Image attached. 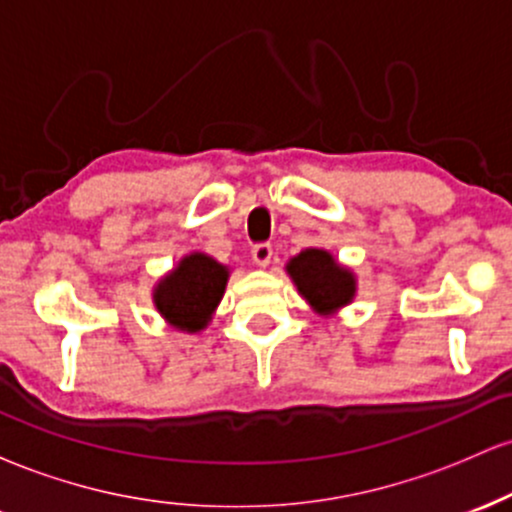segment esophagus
Wrapping results in <instances>:
<instances>
[{
    "mask_svg": "<svg viewBox=\"0 0 512 512\" xmlns=\"http://www.w3.org/2000/svg\"><path fill=\"white\" fill-rule=\"evenodd\" d=\"M272 255L274 250L269 243H257L255 248H252V260H255L257 267H267V264L272 262Z\"/></svg>",
    "mask_w": 512,
    "mask_h": 512,
    "instance_id": "1",
    "label": "esophagus"
}]
</instances>
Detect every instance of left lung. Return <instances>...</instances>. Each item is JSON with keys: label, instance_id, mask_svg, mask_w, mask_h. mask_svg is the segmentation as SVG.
<instances>
[{"label": "left lung", "instance_id": "8db88e82", "mask_svg": "<svg viewBox=\"0 0 512 512\" xmlns=\"http://www.w3.org/2000/svg\"><path fill=\"white\" fill-rule=\"evenodd\" d=\"M286 272L315 313L330 315L349 305L356 296V276L327 250L308 248L291 257Z\"/></svg>", "mask_w": 512, "mask_h": 512}]
</instances>
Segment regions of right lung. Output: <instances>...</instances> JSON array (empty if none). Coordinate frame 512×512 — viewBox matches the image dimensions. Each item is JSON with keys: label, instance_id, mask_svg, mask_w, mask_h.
I'll return each mask as SVG.
<instances>
[{"label": "right lung", "instance_id": "right-lung-1", "mask_svg": "<svg viewBox=\"0 0 512 512\" xmlns=\"http://www.w3.org/2000/svg\"><path fill=\"white\" fill-rule=\"evenodd\" d=\"M228 267L204 252H192L163 276L154 289L156 310L182 332H199L209 325L226 291Z\"/></svg>", "mask_w": 512, "mask_h": 512}]
</instances>
